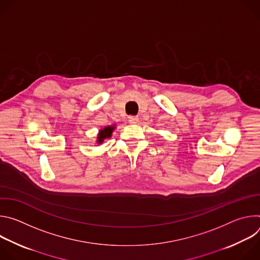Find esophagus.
Listing matches in <instances>:
<instances>
[{"mask_svg":"<svg viewBox=\"0 0 260 260\" xmlns=\"http://www.w3.org/2000/svg\"><path fill=\"white\" fill-rule=\"evenodd\" d=\"M138 120H139L138 116H129V117H128V121H129L131 123H137Z\"/></svg>","mask_w":260,"mask_h":260,"instance_id":"34e87169","label":"esophagus"}]
</instances>
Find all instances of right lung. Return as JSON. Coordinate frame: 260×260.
I'll list each match as a JSON object with an SVG mask.
<instances>
[{
	"instance_id": "add662e5",
	"label": "right lung",
	"mask_w": 260,
	"mask_h": 260,
	"mask_svg": "<svg viewBox=\"0 0 260 260\" xmlns=\"http://www.w3.org/2000/svg\"><path fill=\"white\" fill-rule=\"evenodd\" d=\"M113 129H114L113 126H107L104 129L100 131V134H99V137H98V143L101 144L106 138H110Z\"/></svg>"
}]
</instances>
